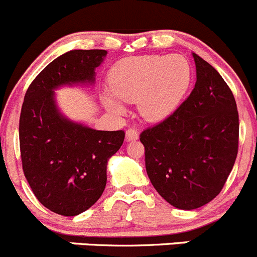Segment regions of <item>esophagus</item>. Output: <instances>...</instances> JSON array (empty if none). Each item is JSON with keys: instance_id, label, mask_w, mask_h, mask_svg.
<instances>
[{"instance_id": "34e87169", "label": "esophagus", "mask_w": 257, "mask_h": 257, "mask_svg": "<svg viewBox=\"0 0 257 257\" xmlns=\"http://www.w3.org/2000/svg\"><path fill=\"white\" fill-rule=\"evenodd\" d=\"M139 139V132L135 128H128L126 131V141H136Z\"/></svg>"}]
</instances>
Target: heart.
<instances>
[{
	"label": "heart",
	"mask_w": 257,
	"mask_h": 257,
	"mask_svg": "<svg viewBox=\"0 0 257 257\" xmlns=\"http://www.w3.org/2000/svg\"><path fill=\"white\" fill-rule=\"evenodd\" d=\"M189 61L181 55H145L118 62L110 75L111 91L102 93L103 105L112 112H125L121 102H137L147 121H161L179 106L191 83Z\"/></svg>",
	"instance_id": "1"
}]
</instances>
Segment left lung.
Wrapping results in <instances>:
<instances>
[{"instance_id":"1","label":"left lung","mask_w":257,"mask_h":257,"mask_svg":"<svg viewBox=\"0 0 257 257\" xmlns=\"http://www.w3.org/2000/svg\"><path fill=\"white\" fill-rule=\"evenodd\" d=\"M196 83L172 115L140 135L156 191L172 206L194 210L222 190L237 156L238 112L220 73L192 53Z\"/></svg>"}]
</instances>
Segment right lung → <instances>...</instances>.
Listing matches in <instances>:
<instances>
[{"instance_id":"1","label":"right lung","mask_w":257,"mask_h":257,"mask_svg":"<svg viewBox=\"0 0 257 257\" xmlns=\"http://www.w3.org/2000/svg\"><path fill=\"white\" fill-rule=\"evenodd\" d=\"M107 51L72 50L48 63L32 81L20 116V150L25 177L35 196L52 212L76 216L101 197L107 161L120 150L125 132L98 131L58 111L60 86L95 82Z\"/></svg>"}]
</instances>
